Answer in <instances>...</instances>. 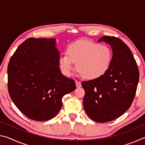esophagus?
I'll return each instance as SVG.
<instances>
[{"label":"esophagus","mask_w":145,"mask_h":145,"mask_svg":"<svg viewBox=\"0 0 145 145\" xmlns=\"http://www.w3.org/2000/svg\"><path fill=\"white\" fill-rule=\"evenodd\" d=\"M75 84H76V87H77V88L81 87V83H80V82L77 81V80H76V81H75Z\"/></svg>","instance_id":"esophagus-1"}]
</instances>
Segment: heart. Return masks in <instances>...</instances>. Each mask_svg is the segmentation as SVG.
Instances as JSON below:
<instances>
[{
	"mask_svg": "<svg viewBox=\"0 0 145 145\" xmlns=\"http://www.w3.org/2000/svg\"><path fill=\"white\" fill-rule=\"evenodd\" d=\"M112 53L109 46L89 40H78L68 46L67 54L59 58L61 72L70 76L75 63L83 77L95 80L104 76L111 67Z\"/></svg>",
	"mask_w": 145,
	"mask_h": 145,
	"instance_id": "1",
	"label": "heart"
}]
</instances>
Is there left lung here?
I'll use <instances>...</instances> for the list:
<instances>
[{
    "mask_svg": "<svg viewBox=\"0 0 145 145\" xmlns=\"http://www.w3.org/2000/svg\"><path fill=\"white\" fill-rule=\"evenodd\" d=\"M98 41L111 46V67L100 78L82 82L85 90L83 105L91 119L104 123L116 119L131 107L139 72L131 49L120 39L104 36Z\"/></svg>",
    "mask_w": 145,
    "mask_h": 145,
    "instance_id": "8db88e82",
    "label": "left lung"
}]
</instances>
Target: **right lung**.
<instances>
[{"label":"right lung","mask_w":145,"mask_h":145,"mask_svg":"<svg viewBox=\"0 0 145 145\" xmlns=\"http://www.w3.org/2000/svg\"><path fill=\"white\" fill-rule=\"evenodd\" d=\"M56 38H28L11 57L8 91L17 108L29 118L47 121L62 107V98L75 89L59 65Z\"/></svg>","instance_id":"1"}]
</instances>
